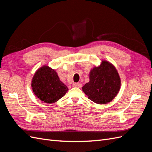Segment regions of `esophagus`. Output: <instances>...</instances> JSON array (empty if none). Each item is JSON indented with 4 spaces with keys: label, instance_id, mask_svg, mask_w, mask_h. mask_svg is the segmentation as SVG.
I'll use <instances>...</instances> for the list:
<instances>
[{
    "label": "esophagus",
    "instance_id": "34e87169",
    "mask_svg": "<svg viewBox=\"0 0 152 152\" xmlns=\"http://www.w3.org/2000/svg\"><path fill=\"white\" fill-rule=\"evenodd\" d=\"M73 87H82V84H79V83H74L73 84Z\"/></svg>",
    "mask_w": 152,
    "mask_h": 152
}]
</instances>
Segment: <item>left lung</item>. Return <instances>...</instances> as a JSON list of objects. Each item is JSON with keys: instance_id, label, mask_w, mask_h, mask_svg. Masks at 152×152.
<instances>
[{"instance_id": "left-lung-1", "label": "left lung", "mask_w": 152, "mask_h": 152, "mask_svg": "<svg viewBox=\"0 0 152 152\" xmlns=\"http://www.w3.org/2000/svg\"><path fill=\"white\" fill-rule=\"evenodd\" d=\"M89 79L82 90L96 103L110 102L120 89V77L116 68L108 61H103L99 66L94 68L90 72Z\"/></svg>"}]
</instances>
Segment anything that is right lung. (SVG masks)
<instances>
[{
    "label": "right lung",
    "instance_id": "obj_1",
    "mask_svg": "<svg viewBox=\"0 0 152 152\" xmlns=\"http://www.w3.org/2000/svg\"><path fill=\"white\" fill-rule=\"evenodd\" d=\"M31 87L37 97L48 103L56 102L68 90L59 80L56 71L48 66L41 67L35 72Z\"/></svg>",
    "mask_w": 152,
    "mask_h": 152
}]
</instances>
